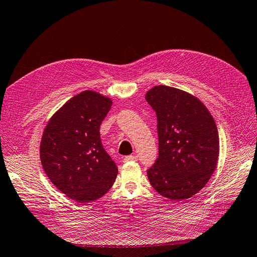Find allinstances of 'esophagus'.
<instances>
[{
	"instance_id": "obj_1",
	"label": "esophagus",
	"mask_w": 257,
	"mask_h": 257,
	"mask_svg": "<svg viewBox=\"0 0 257 257\" xmlns=\"http://www.w3.org/2000/svg\"><path fill=\"white\" fill-rule=\"evenodd\" d=\"M137 161V155H127L123 159V162H134Z\"/></svg>"
}]
</instances>
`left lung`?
<instances>
[{
	"label": "left lung",
	"instance_id": "obj_1",
	"mask_svg": "<svg viewBox=\"0 0 257 257\" xmlns=\"http://www.w3.org/2000/svg\"><path fill=\"white\" fill-rule=\"evenodd\" d=\"M157 112L159 158L147 170L162 196L182 200L195 195L213 174L219 159L215 122L199 99L184 91L157 85L146 94Z\"/></svg>",
	"mask_w": 257,
	"mask_h": 257
}]
</instances>
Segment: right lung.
<instances>
[{"instance_id":"1","label":"right lung","mask_w":257,"mask_h":257,"mask_svg":"<svg viewBox=\"0 0 257 257\" xmlns=\"http://www.w3.org/2000/svg\"><path fill=\"white\" fill-rule=\"evenodd\" d=\"M111 99L83 91L53 114L41 143V161L56 188L78 203L95 200L109 191L118 167L102 145L99 126Z\"/></svg>"}]
</instances>
